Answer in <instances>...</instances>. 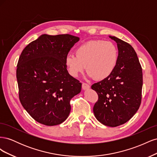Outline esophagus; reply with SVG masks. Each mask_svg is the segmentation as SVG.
I'll list each match as a JSON object with an SVG mask.
<instances>
[{"label": "esophagus", "mask_w": 157, "mask_h": 157, "mask_svg": "<svg viewBox=\"0 0 157 157\" xmlns=\"http://www.w3.org/2000/svg\"><path fill=\"white\" fill-rule=\"evenodd\" d=\"M90 85L89 84H86V83H82V89L83 90H88V89H89L90 88Z\"/></svg>", "instance_id": "34e87169"}]
</instances>
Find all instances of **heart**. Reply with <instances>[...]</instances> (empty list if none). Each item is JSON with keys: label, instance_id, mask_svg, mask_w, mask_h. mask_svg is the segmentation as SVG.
Returning <instances> with one entry per match:
<instances>
[{"label": "heart", "instance_id": "heart-1", "mask_svg": "<svg viewBox=\"0 0 157 157\" xmlns=\"http://www.w3.org/2000/svg\"><path fill=\"white\" fill-rule=\"evenodd\" d=\"M75 55L66 56L65 63L73 77L83 73L86 69L88 77L97 80L109 77L115 71L118 59V52L111 42L101 40H90L75 50Z\"/></svg>", "mask_w": 157, "mask_h": 157}]
</instances>
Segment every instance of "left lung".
I'll return each mask as SVG.
<instances>
[{
	"instance_id": "obj_1",
	"label": "left lung",
	"mask_w": 157,
	"mask_h": 157,
	"mask_svg": "<svg viewBox=\"0 0 157 157\" xmlns=\"http://www.w3.org/2000/svg\"><path fill=\"white\" fill-rule=\"evenodd\" d=\"M109 36L117 44L118 63L109 77L92 86L98 94L93 111L101 124L116 127L128 122L138 110L143 74L132 46L116 36Z\"/></svg>"
}]
</instances>
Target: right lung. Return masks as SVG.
<instances>
[{"mask_svg": "<svg viewBox=\"0 0 157 157\" xmlns=\"http://www.w3.org/2000/svg\"><path fill=\"white\" fill-rule=\"evenodd\" d=\"M80 38L69 34L42 35L23 49L16 77L19 98L33 118L46 126L64 122L70 100L81 91L82 84L71 76L65 59Z\"/></svg>", "mask_w": 157, "mask_h": 157, "instance_id": "obj_1", "label": "right lung"}]
</instances>
